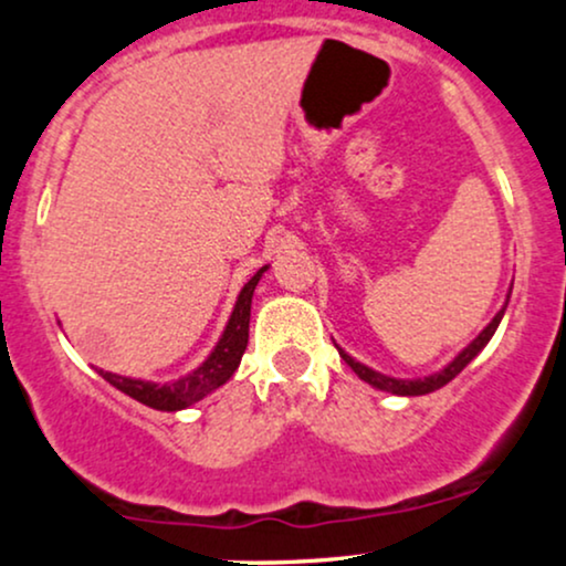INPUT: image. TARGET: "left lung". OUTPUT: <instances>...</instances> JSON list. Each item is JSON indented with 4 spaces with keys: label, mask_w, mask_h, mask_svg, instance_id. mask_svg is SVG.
Listing matches in <instances>:
<instances>
[{
    "label": "left lung",
    "mask_w": 566,
    "mask_h": 566,
    "mask_svg": "<svg viewBox=\"0 0 566 566\" xmlns=\"http://www.w3.org/2000/svg\"><path fill=\"white\" fill-rule=\"evenodd\" d=\"M505 305H509V303H505ZM505 305L497 311L495 319L486 324V327L482 329V335H479L476 340H473L469 348L460 350V354L454 356V361H450V365L441 369V373L431 375V378H420V380H396V378H388V375L375 373V369H369V367H365V365H359V361H356V359H350L346 350H340V348H337V350H340V356H343V359H346V365H348L350 369H354V373L359 375L361 380L369 382V386L380 388V391H388V394H399V396H423V394L437 391V388H441V386H447V382H450V380L454 378V375H458L460 369L469 365L473 356H476L479 350H482V348L486 346V343H490V337L495 335L500 319H503Z\"/></svg>",
    "instance_id": "1"
}]
</instances>
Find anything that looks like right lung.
<instances>
[{"mask_svg":"<svg viewBox=\"0 0 566 566\" xmlns=\"http://www.w3.org/2000/svg\"><path fill=\"white\" fill-rule=\"evenodd\" d=\"M265 265L258 271L250 282L244 284V290L239 292V301L233 305V314L229 324H226V333L218 340L216 350L210 354V359L205 361L199 369H193L191 375L186 378L165 382H146V380H133V378H122V375L106 373L101 369V375L112 382L114 388H119L122 394L133 396L138 399L140 405L154 407V409H165V412H175V409H184L193 401H199L201 396H207L210 391H216L218 386H223L226 380L237 373L239 361H242V354L247 348V337H250V305H252V292H255L258 282H261Z\"/></svg>","mask_w":566,"mask_h":566,"instance_id":"1","label":"right lung"}]
</instances>
